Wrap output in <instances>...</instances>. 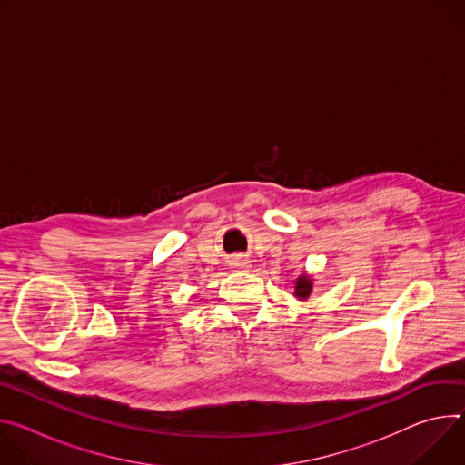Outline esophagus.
<instances>
[{"label": "esophagus", "mask_w": 465, "mask_h": 465, "mask_svg": "<svg viewBox=\"0 0 465 465\" xmlns=\"http://www.w3.org/2000/svg\"><path fill=\"white\" fill-rule=\"evenodd\" d=\"M235 265L241 267V269H248V267H250V262H248V260H235Z\"/></svg>", "instance_id": "1"}]
</instances>
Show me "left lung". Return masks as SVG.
<instances>
[{"label": "left lung", "instance_id": "left-lung-1", "mask_svg": "<svg viewBox=\"0 0 465 465\" xmlns=\"http://www.w3.org/2000/svg\"><path fill=\"white\" fill-rule=\"evenodd\" d=\"M313 289V278L308 272H302L297 280H294V297L299 301H306Z\"/></svg>", "mask_w": 465, "mask_h": 465}]
</instances>
